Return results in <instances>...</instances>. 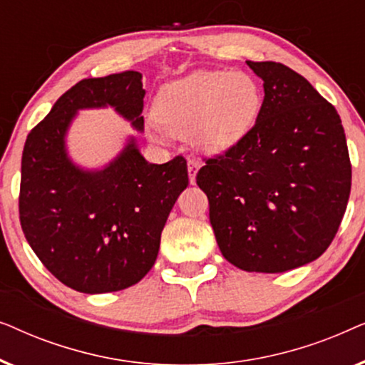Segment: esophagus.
<instances>
[{
	"instance_id": "esophagus-1",
	"label": "esophagus",
	"mask_w": 365,
	"mask_h": 365,
	"mask_svg": "<svg viewBox=\"0 0 365 365\" xmlns=\"http://www.w3.org/2000/svg\"><path fill=\"white\" fill-rule=\"evenodd\" d=\"M201 164H199V161H196V159H191V161L187 163V173H189V182L194 184L196 182V174H197V169Z\"/></svg>"
}]
</instances>
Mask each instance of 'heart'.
I'll use <instances>...</instances> for the list:
<instances>
[{
  "label": "heart",
  "instance_id": "1",
  "mask_svg": "<svg viewBox=\"0 0 365 365\" xmlns=\"http://www.w3.org/2000/svg\"><path fill=\"white\" fill-rule=\"evenodd\" d=\"M262 91L244 71H196L159 89L154 116L164 131L191 138L199 151L221 154L256 124ZM158 136V129H153Z\"/></svg>",
  "mask_w": 365,
  "mask_h": 365
}]
</instances>
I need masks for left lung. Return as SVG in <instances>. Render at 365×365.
I'll list each match as a JSON object with an SVG mask.
<instances>
[{"mask_svg":"<svg viewBox=\"0 0 365 365\" xmlns=\"http://www.w3.org/2000/svg\"><path fill=\"white\" fill-rule=\"evenodd\" d=\"M264 81L254 128L196 182L222 256L247 272H286L331 246L351 194V159L336 108L281 63L247 61Z\"/></svg>","mask_w":365,"mask_h":365,"instance_id":"obj_1","label":"left lung"}]
</instances>
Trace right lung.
Returning a JSON list of instances; mask_svg holds the SVG:
<instances>
[{
  "instance_id": "right-lung-1",
  "label": "right lung",
  "mask_w": 365,
  "mask_h": 365,
  "mask_svg": "<svg viewBox=\"0 0 365 365\" xmlns=\"http://www.w3.org/2000/svg\"><path fill=\"white\" fill-rule=\"evenodd\" d=\"M141 79L138 71L83 79L54 103L24 143V237L44 267L78 292H114L141 281L156 262L169 212L187 187L186 159L148 163L134 136L101 169H84L69 158L66 134L79 109L114 108L143 131Z\"/></svg>"
}]
</instances>
